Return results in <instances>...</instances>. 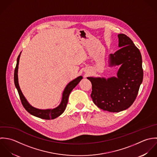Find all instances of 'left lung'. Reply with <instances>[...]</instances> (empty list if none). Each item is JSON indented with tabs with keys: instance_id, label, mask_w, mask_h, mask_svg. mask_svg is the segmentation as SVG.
Returning <instances> with one entry per match:
<instances>
[{
	"instance_id": "left-lung-1",
	"label": "left lung",
	"mask_w": 157,
	"mask_h": 157,
	"mask_svg": "<svg viewBox=\"0 0 157 157\" xmlns=\"http://www.w3.org/2000/svg\"><path fill=\"white\" fill-rule=\"evenodd\" d=\"M119 47L110 55V65L121 64L117 76L105 79L89 77L94 104L104 110L119 112L128 109L135 101L143 79L142 58L139 49L130 37L119 34Z\"/></svg>"
}]
</instances>
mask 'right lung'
Returning a JSON list of instances; mask_svg holds the SVG:
<instances>
[{
  "instance_id": "add662e5",
  "label": "right lung",
  "mask_w": 157,
  "mask_h": 157,
  "mask_svg": "<svg viewBox=\"0 0 157 157\" xmlns=\"http://www.w3.org/2000/svg\"><path fill=\"white\" fill-rule=\"evenodd\" d=\"M21 56V53L17 57V63L16 66L15 67L14 70V84L17 90L18 94L19 95L22 104L23 105L25 109L30 113L31 115L35 116L36 117L40 118L41 119L44 120H53L59 116H60L63 112H64L68 99V96L71 90L78 84V83L81 81V80L82 79V77L79 76L73 81H71L65 88L64 91L63 92V99L62 101L60 104V105L57 107L55 109H47V110H40L36 108H34L32 107V105L27 102V99L24 97V96L22 94L19 86L18 83V78H17V70H18V65L19 62V58Z\"/></svg>"
}]
</instances>
